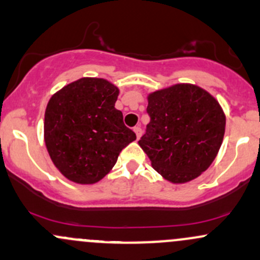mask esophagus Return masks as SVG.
<instances>
[{"mask_svg":"<svg viewBox=\"0 0 260 260\" xmlns=\"http://www.w3.org/2000/svg\"><path fill=\"white\" fill-rule=\"evenodd\" d=\"M133 131H135L137 138H139V137L142 136V128H141V125H136V127L133 128Z\"/></svg>","mask_w":260,"mask_h":260,"instance_id":"34e87169","label":"esophagus"}]
</instances>
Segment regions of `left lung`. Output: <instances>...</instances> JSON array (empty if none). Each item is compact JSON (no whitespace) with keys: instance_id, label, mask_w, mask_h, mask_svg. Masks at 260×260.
I'll use <instances>...</instances> for the list:
<instances>
[{"instance_id":"obj_1","label":"left lung","mask_w":260,"mask_h":260,"mask_svg":"<svg viewBox=\"0 0 260 260\" xmlns=\"http://www.w3.org/2000/svg\"><path fill=\"white\" fill-rule=\"evenodd\" d=\"M150 122L139 145L164 179L181 184L212 164L224 136L226 117L204 88L178 84L148 96Z\"/></svg>"}]
</instances>
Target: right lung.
<instances>
[{
	"label": "right lung",
	"instance_id": "add662e5",
	"mask_svg": "<svg viewBox=\"0 0 260 260\" xmlns=\"http://www.w3.org/2000/svg\"><path fill=\"white\" fill-rule=\"evenodd\" d=\"M118 88L105 79L82 78L54 93L44 117V141L54 165L78 184L110 173L137 138L115 108Z\"/></svg>",
	"mask_w": 260,
	"mask_h": 260
}]
</instances>
